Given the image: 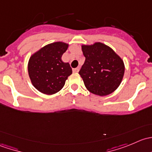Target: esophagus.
<instances>
[{
	"label": "esophagus",
	"mask_w": 152,
	"mask_h": 152,
	"mask_svg": "<svg viewBox=\"0 0 152 152\" xmlns=\"http://www.w3.org/2000/svg\"><path fill=\"white\" fill-rule=\"evenodd\" d=\"M79 70V67H76V68H73V73H78Z\"/></svg>",
	"instance_id": "1"
}]
</instances>
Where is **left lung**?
<instances>
[{
  "label": "left lung",
  "instance_id": "8db88e82",
  "mask_svg": "<svg viewBox=\"0 0 152 152\" xmlns=\"http://www.w3.org/2000/svg\"><path fill=\"white\" fill-rule=\"evenodd\" d=\"M82 49L85 61L79 73L87 90L101 96L114 92L124 77L123 60L113 49L101 42L82 45Z\"/></svg>",
  "mask_w": 152,
  "mask_h": 152
}]
</instances>
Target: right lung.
Instances as JSON below:
<instances>
[{
  "mask_svg": "<svg viewBox=\"0 0 152 152\" xmlns=\"http://www.w3.org/2000/svg\"><path fill=\"white\" fill-rule=\"evenodd\" d=\"M68 45L62 42L49 44L29 59L28 75L34 87L41 93L52 95L59 92L72 74L69 63L62 60Z\"/></svg>",
  "mask_w": 152,
  "mask_h": 152,
  "instance_id": "1",
  "label": "right lung"
}]
</instances>
